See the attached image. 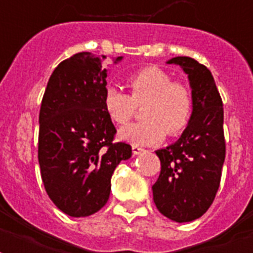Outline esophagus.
Here are the masks:
<instances>
[{
  "label": "esophagus",
  "instance_id": "1",
  "mask_svg": "<svg viewBox=\"0 0 253 253\" xmlns=\"http://www.w3.org/2000/svg\"><path fill=\"white\" fill-rule=\"evenodd\" d=\"M144 148H142V147H138V146H132V154H134V156H138V155L143 154L144 152Z\"/></svg>",
  "mask_w": 253,
  "mask_h": 253
}]
</instances>
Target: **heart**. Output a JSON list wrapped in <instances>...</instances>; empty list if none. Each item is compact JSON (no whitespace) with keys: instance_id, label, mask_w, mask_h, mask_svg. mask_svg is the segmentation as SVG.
Wrapping results in <instances>:
<instances>
[{"instance_id":"1","label":"heart","mask_w":253,"mask_h":253,"mask_svg":"<svg viewBox=\"0 0 253 253\" xmlns=\"http://www.w3.org/2000/svg\"><path fill=\"white\" fill-rule=\"evenodd\" d=\"M131 95L117 86L103 93V109L110 121L125 126L132 118L136 105H142L143 121L119 131V139L132 146H152L166 138L177 136L188 127L193 113V97L186 85L172 81L159 67L151 65L131 73L127 79Z\"/></svg>"}]
</instances>
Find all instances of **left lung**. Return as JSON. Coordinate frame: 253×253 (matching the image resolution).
Returning a JSON list of instances; mask_svg holds the SVG:
<instances>
[{
    "mask_svg": "<svg viewBox=\"0 0 253 253\" xmlns=\"http://www.w3.org/2000/svg\"><path fill=\"white\" fill-rule=\"evenodd\" d=\"M167 64L180 65L188 75L193 113L180 139L156 151L162 170L152 192L159 211L184 223L204 215L219 188L226 156L223 103L205 65L188 56L173 57Z\"/></svg>",
    "mask_w": 253,
    "mask_h": 253,
    "instance_id": "1",
    "label": "left lung"
}]
</instances>
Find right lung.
Returning a JSON list of instances; mask_svg holds the SVG:
<instances>
[{
  "label": "right lung",
  "instance_id": "1",
  "mask_svg": "<svg viewBox=\"0 0 253 253\" xmlns=\"http://www.w3.org/2000/svg\"><path fill=\"white\" fill-rule=\"evenodd\" d=\"M122 59L79 52L57 65L45 87L38 159L45 192L69 216L102 209L114 169L132 154L130 144L113 143L117 130L103 109L107 68Z\"/></svg>",
  "mask_w": 253,
  "mask_h": 253
}]
</instances>
